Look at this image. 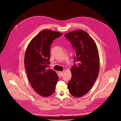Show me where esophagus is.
Masks as SVG:
<instances>
[{
    "label": "esophagus",
    "mask_w": 121,
    "mask_h": 121,
    "mask_svg": "<svg viewBox=\"0 0 121 121\" xmlns=\"http://www.w3.org/2000/svg\"><path fill=\"white\" fill-rule=\"evenodd\" d=\"M63 73H64V72L63 71H59V74H60V75L61 77H62L63 76Z\"/></svg>",
    "instance_id": "obj_1"
}]
</instances>
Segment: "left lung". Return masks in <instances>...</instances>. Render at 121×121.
I'll return each instance as SVG.
<instances>
[{
    "mask_svg": "<svg viewBox=\"0 0 121 121\" xmlns=\"http://www.w3.org/2000/svg\"><path fill=\"white\" fill-rule=\"evenodd\" d=\"M74 48V61L79 62L71 69L72 77L68 83L70 93L78 98L87 93L97 79L99 71L98 50L94 40L85 30H78L65 35Z\"/></svg>",
    "mask_w": 121,
    "mask_h": 121,
    "instance_id": "8db88e82",
    "label": "left lung"
}]
</instances>
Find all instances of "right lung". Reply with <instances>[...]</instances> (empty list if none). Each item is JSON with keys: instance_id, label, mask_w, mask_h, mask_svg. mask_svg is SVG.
<instances>
[{"instance_id": "right-lung-1", "label": "right lung", "mask_w": 121, "mask_h": 121, "mask_svg": "<svg viewBox=\"0 0 121 121\" xmlns=\"http://www.w3.org/2000/svg\"><path fill=\"white\" fill-rule=\"evenodd\" d=\"M62 33L49 30L39 32L29 43L24 56V65L29 82L40 95H52L58 80L57 73L47 68L50 64V47Z\"/></svg>"}]
</instances>
